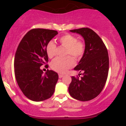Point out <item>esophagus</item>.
Listing matches in <instances>:
<instances>
[{"mask_svg":"<svg viewBox=\"0 0 126 126\" xmlns=\"http://www.w3.org/2000/svg\"><path fill=\"white\" fill-rule=\"evenodd\" d=\"M64 76V75H63V74H59V78H62V77Z\"/></svg>","mask_w":126,"mask_h":126,"instance_id":"obj_1","label":"esophagus"}]
</instances>
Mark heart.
<instances>
[{"mask_svg":"<svg viewBox=\"0 0 126 126\" xmlns=\"http://www.w3.org/2000/svg\"><path fill=\"white\" fill-rule=\"evenodd\" d=\"M61 45L67 48L65 55H71L76 60L80 59L83 55L85 50V44L81 40H78L77 37L71 34H67L61 36L59 39ZM57 47L52 41L48 42L47 45L46 51L48 57L53 58L56 54ZM75 64L74 59L71 56L64 58H57L53 60L51 64V67L53 71L59 73H65Z\"/></svg>","mask_w":126,"mask_h":126,"instance_id":"obj_1","label":"heart"}]
</instances>
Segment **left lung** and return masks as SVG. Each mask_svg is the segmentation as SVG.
<instances>
[{"label":"left lung","mask_w":126,"mask_h":126,"mask_svg":"<svg viewBox=\"0 0 126 126\" xmlns=\"http://www.w3.org/2000/svg\"><path fill=\"white\" fill-rule=\"evenodd\" d=\"M70 32L83 36L85 50L78 64L74 67V70L81 73L80 75L82 77L79 78L72 76L69 92L78 100H91L101 93L107 79L109 69L107 49L100 37L88 28Z\"/></svg>","instance_id":"1"}]
</instances>
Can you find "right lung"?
<instances>
[{
  "label": "right lung",
  "instance_id": "obj_1",
  "mask_svg": "<svg viewBox=\"0 0 126 126\" xmlns=\"http://www.w3.org/2000/svg\"><path fill=\"white\" fill-rule=\"evenodd\" d=\"M57 34L55 30L32 29L17 47L14 58L16 79L23 94L32 101L45 100L54 93L58 74L48 69L43 74L40 67L48 61L47 45Z\"/></svg>",
  "mask_w": 126,
  "mask_h": 126
}]
</instances>
